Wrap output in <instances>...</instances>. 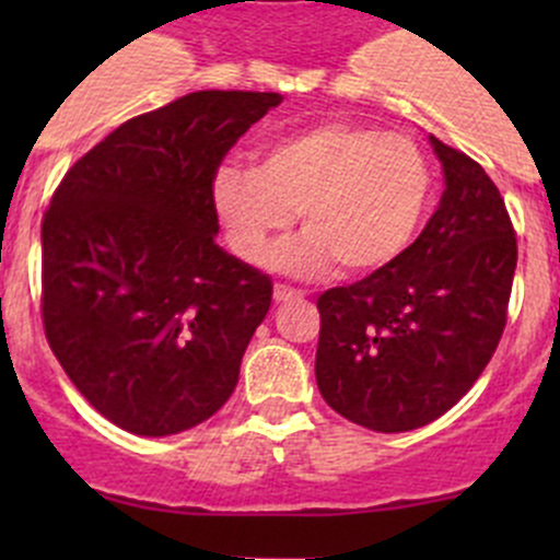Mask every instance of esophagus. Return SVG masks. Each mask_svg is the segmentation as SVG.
<instances>
[{
	"label": "esophagus",
	"mask_w": 560,
	"mask_h": 560,
	"mask_svg": "<svg viewBox=\"0 0 560 560\" xmlns=\"http://www.w3.org/2000/svg\"><path fill=\"white\" fill-rule=\"evenodd\" d=\"M273 298H276V303L301 301L303 292H301V290H292V287H287V284H276V287H273Z\"/></svg>",
	"instance_id": "esophagus-1"
}]
</instances>
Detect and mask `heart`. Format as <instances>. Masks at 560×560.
Returning a JSON list of instances; mask_svg holds the SVG:
<instances>
[{
	"label": "heart",
	"instance_id": "b5f03b06",
	"mask_svg": "<svg viewBox=\"0 0 560 560\" xmlns=\"http://www.w3.org/2000/svg\"><path fill=\"white\" fill-rule=\"evenodd\" d=\"M211 200L230 246L262 262L301 217L303 238L273 254L279 268L314 276L371 273L411 244L431 200V171L406 135L354 121H322L262 145L257 167L224 162Z\"/></svg>",
	"mask_w": 560,
	"mask_h": 560
}]
</instances>
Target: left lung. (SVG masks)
I'll list each match as a JSON object with an SVG mask.
<instances>
[{"mask_svg": "<svg viewBox=\"0 0 560 560\" xmlns=\"http://www.w3.org/2000/svg\"><path fill=\"white\" fill-rule=\"evenodd\" d=\"M431 143L447 186L420 238L316 301L322 398L376 433L415 431L453 409L506 327L517 238L504 197L479 162Z\"/></svg>", "mask_w": 560, "mask_h": 560, "instance_id": "8db88e82", "label": "left lung"}]
</instances>
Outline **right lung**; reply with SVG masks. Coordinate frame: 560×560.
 <instances>
[{"instance_id":"add662e5","label":"right lung","mask_w":560,"mask_h":560,"mask_svg":"<svg viewBox=\"0 0 560 560\" xmlns=\"http://www.w3.org/2000/svg\"><path fill=\"white\" fill-rule=\"evenodd\" d=\"M273 92H191L81 156L43 217L45 338L113 425L171 436L217 415L273 295L217 246L213 173Z\"/></svg>"}]
</instances>
